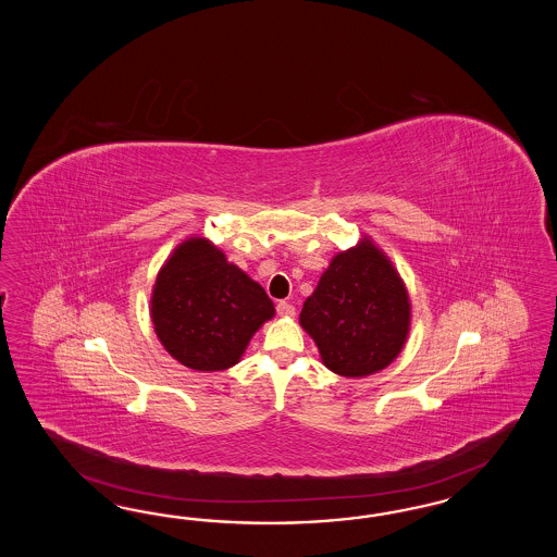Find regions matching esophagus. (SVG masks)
<instances>
[{
    "label": "esophagus",
    "mask_w": 557,
    "mask_h": 557,
    "mask_svg": "<svg viewBox=\"0 0 557 557\" xmlns=\"http://www.w3.org/2000/svg\"><path fill=\"white\" fill-rule=\"evenodd\" d=\"M277 314H280V317H286V319H292V317L296 314V308H294L292 304L277 302Z\"/></svg>",
    "instance_id": "1"
}]
</instances>
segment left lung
<instances>
[{"label": "left lung", "instance_id": "obj_1", "mask_svg": "<svg viewBox=\"0 0 557 557\" xmlns=\"http://www.w3.org/2000/svg\"><path fill=\"white\" fill-rule=\"evenodd\" d=\"M412 304L388 255L366 235L335 255L306 298L300 326L322 363L345 377L386 370L405 349Z\"/></svg>", "mask_w": 557, "mask_h": 557}]
</instances>
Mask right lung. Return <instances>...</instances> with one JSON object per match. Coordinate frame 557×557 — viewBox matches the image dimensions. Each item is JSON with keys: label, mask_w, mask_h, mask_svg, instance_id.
I'll return each instance as SVG.
<instances>
[{"label": "right lung", "mask_w": 557, "mask_h": 557, "mask_svg": "<svg viewBox=\"0 0 557 557\" xmlns=\"http://www.w3.org/2000/svg\"><path fill=\"white\" fill-rule=\"evenodd\" d=\"M273 317L265 289L203 236L180 243L152 286L154 335L189 370L233 368Z\"/></svg>", "instance_id": "obj_1"}]
</instances>
